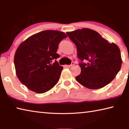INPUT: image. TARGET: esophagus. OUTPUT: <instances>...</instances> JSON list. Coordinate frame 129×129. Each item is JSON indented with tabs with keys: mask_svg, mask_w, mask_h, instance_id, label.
Segmentation results:
<instances>
[{
	"mask_svg": "<svg viewBox=\"0 0 129 129\" xmlns=\"http://www.w3.org/2000/svg\"><path fill=\"white\" fill-rule=\"evenodd\" d=\"M73 65H74V62H72L71 64H70V65H65V67H67V68H69V67H71Z\"/></svg>",
	"mask_w": 129,
	"mask_h": 129,
	"instance_id": "1",
	"label": "esophagus"
}]
</instances>
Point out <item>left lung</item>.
Masks as SVG:
<instances>
[{
    "label": "left lung",
    "instance_id": "1",
    "mask_svg": "<svg viewBox=\"0 0 129 129\" xmlns=\"http://www.w3.org/2000/svg\"><path fill=\"white\" fill-rule=\"evenodd\" d=\"M77 47L80 60L81 73L77 81L87 88L97 89L109 84L121 68L122 59L118 47L109 43L97 32L82 28L67 32ZM84 60L87 62L84 63Z\"/></svg>",
    "mask_w": 129,
    "mask_h": 129
}]
</instances>
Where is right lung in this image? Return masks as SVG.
<instances>
[{"mask_svg":"<svg viewBox=\"0 0 129 129\" xmlns=\"http://www.w3.org/2000/svg\"><path fill=\"white\" fill-rule=\"evenodd\" d=\"M67 37L58 30H43L30 36L17 48L14 57L16 75L30 90L44 93L58 82L63 67L56 60L60 57L56 52L60 41Z\"/></svg>","mask_w":129,"mask_h":129,"instance_id":"obj_1","label":"right lung"}]
</instances>
